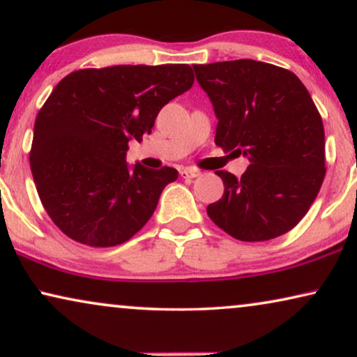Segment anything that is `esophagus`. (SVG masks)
Here are the masks:
<instances>
[{
  "label": "esophagus",
  "mask_w": 357,
  "mask_h": 357,
  "mask_svg": "<svg viewBox=\"0 0 357 357\" xmlns=\"http://www.w3.org/2000/svg\"><path fill=\"white\" fill-rule=\"evenodd\" d=\"M180 175H182L183 178H195V177H198L199 172L197 169H182L180 170Z\"/></svg>",
  "instance_id": "1"
}]
</instances>
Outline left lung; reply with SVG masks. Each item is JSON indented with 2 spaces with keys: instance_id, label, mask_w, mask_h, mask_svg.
Returning a JSON list of instances; mask_svg holds the SVG:
<instances>
[{
  "instance_id": "obj_1",
  "label": "left lung",
  "mask_w": 357,
  "mask_h": 357,
  "mask_svg": "<svg viewBox=\"0 0 357 357\" xmlns=\"http://www.w3.org/2000/svg\"><path fill=\"white\" fill-rule=\"evenodd\" d=\"M218 116L214 143L247 155L241 178L216 170L224 195L211 221L237 241L263 242L296 227L325 178L324 121L309 91L284 68L255 60L193 65Z\"/></svg>"
}]
</instances>
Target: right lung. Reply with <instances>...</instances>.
<instances>
[{
  "instance_id": "add662e5",
  "label": "right lung",
  "mask_w": 357,
  "mask_h": 357,
  "mask_svg": "<svg viewBox=\"0 0 357 357\" xmlns=\"http://www.w3.org/2000/svg\"><path fill=\"white\" fill-rule=\"evenodd\" d=\"M193 81L188 65H116L58 82L37 114L29 159L43 208L65 236L105 248L144 227L178 172L130 170L128 141L149 135L160 109Z\"/></svg>"
}]
</instances>
